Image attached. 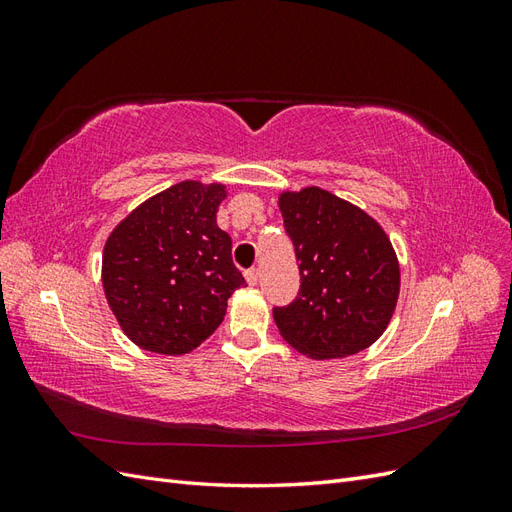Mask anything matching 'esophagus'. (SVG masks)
<instances>
[{"label": "esophagus", "instance_id": "obj_1", "mask_svg": "<svg viewBox=\"0 0 512 512\" xmlns=\"http://www.w3.org/2000/svg\"><path fill=\"white\" fill-rule=\"evenodd\" d=\"M258 269H250V271H245V280H247V284L250 286H256L258 284Z\"/></svg>", "mask_w": 512, "mask_h": 512}]
</instances>
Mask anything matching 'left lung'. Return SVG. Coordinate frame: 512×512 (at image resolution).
Wrapping results in <instances>:
<instances>
[{
    "label": "left lung",
    "instance_id": "left-lung-1",
    "mask_svg": "<svg viewBox=\"0 0 512 512\" xmlns=\"http://www.w3.org/2000/svg\"><path fill=\"white\" fill-rule=\"evenodd\" d=\"M299 260L301 290L273 320L307 359L331 361L369 348L395 314L401 269L378 220L318 185L277 196Z\"/></svg>",
    "mask_w": 512,
    "mask_h": 512
}]
</instances>
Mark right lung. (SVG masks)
Wrapping results in <instances>:
<instances>
[{"label": "right lung", "instance_id": "1", "mask_svg": "<svg viewBox=\"0 0 512 512\" xmlns=\"http://www.w3.org/2000/svg\"><path fill=\"white\" fill-rule=\"evenodd\" d=\"M224 183L185 179L147 198L108 235L102 288L132 344L181 356L220 327L232 292L245 286L232 241L218 226Z\"/></svg>", "mask_w": 512, "mask_h": 512}]
</instances>
